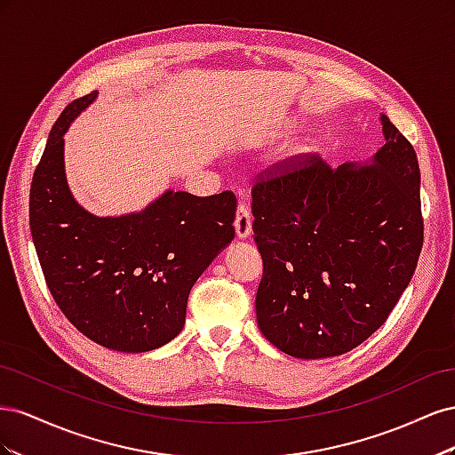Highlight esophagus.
Returning <instances> with one entry per match:
<instances>
[{
  "instance_id": "obj_1",
  "label": "esophagus",
  "mask_w": 455,
  "mask_h": 455,
  "mask_svg": "<svg viewBox=\"0 0 455 455\" xmlns=\"http://www.w3.org/2000/svg\"><path fill=\"white\" fill-rule=\"evenodd\" d=\"M233 226H235V233L239 239H246L252 233V216H251V211H249V206H246V203H239L235 222H233Z\"/></svg>"
}]
</instances>
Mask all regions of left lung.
<instances>
[{"instance_id": "obj_1", "label": "left lung", "mask_w": 455, "mask_h": 455, "mask_svg": "<svg viewBox=\"0 0 455 455\" xmlns=\"http://www.w3.org/2000/svg\"><path fill=\"white\" fill-rule=\"evenodd\" d=\"M368 164L319 156L275 163L252 186L254 241L264 259L258 326L296 359L361 346L385 323L423 246L419 164L387 116Z\"/></svg>"}]
</instances>
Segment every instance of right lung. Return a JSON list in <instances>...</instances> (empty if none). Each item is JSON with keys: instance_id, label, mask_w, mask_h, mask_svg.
Instances as JSON below:
<instances>
[{"instance_id": "1", "label": "right lung", "mask_w": 455, "mask_h": 455, "mask_svg": "<svg viewBox=\"0 0 455 455\" xmlns=\"http://www.w3.org/2000/svg\"><path fill=\"white\" fill-rule=\"evenodd\" d=\"M96 94L68 104L51 129L30 188L32 239L66 319L102 347L144 353L180 334L191 286L235 237L237 199L169 189L142 212H87L66 182L64 132Z\"/></svg>"}]
</instances>
